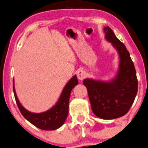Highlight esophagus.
Listing matches in <instances>:
<instances>
[{
  "mask_svg": "<svg viewBox=\"0 0 148 148\" xmlns=\"http://www.w3.org/2000/svg\"><path fill=\"white\" fill-rule=\"evenodd\" d=\"M77 76L79 80H83V79L86 77V72H85L84 70L80 69L79 70V71H77Z\"/></svg>",
  "mask_w": 148,
  "mask_h": 148,
  "instance_id": "34e87169",
  "label": "esophagus"
}]
</instances>
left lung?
Returning <instances> with one entry per match:
<instances>
[{"mask_svg":"<svg viewBox=\"0 0 148 148\" xmlns=\"http://www.w3.org/2000/svg\"><path fill=\"white\" fill-rule=\"evenodd\" d=\"M106 39L117 49L120 57L119 69L111 82L86 79L91 109L97 117L110 120L124 116L133 105L138 92V79L129 52L109 27L103 28Z\"/></svg>","mask_w":148,"mask_h":148,"instance_id":"obj_1","label":"left lung"}]
</instances>
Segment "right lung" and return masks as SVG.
<instances>
[{"label":"right lung","instance_id":"obj_1","mask_svg":"<svg viewBox=\"0 0 148 148\" xmlns=\"http://www.w3.org/2000/svg\"><path fill=\"white\" fill-rule=\"evenodd\" d=\"M78 83L77 76H74L64 86L57 103L48 111L40 113H31L26 110L20 103L13 84L14 96H15V101H16L20 111L22 115L24 116L25 119H27L29 123L42 130H56L63 125L67 117L71 91L76 85L78 84Z\"/></svg>","mask_w":148,"mask_h":148}]
</instances>
